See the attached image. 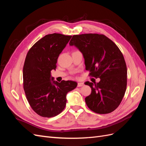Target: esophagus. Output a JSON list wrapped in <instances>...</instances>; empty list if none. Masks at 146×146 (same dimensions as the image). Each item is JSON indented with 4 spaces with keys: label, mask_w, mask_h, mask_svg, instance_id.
Listing matches in <instances>:
<instances>
[{
    "label": "esophagus",
    "mask_w": 146,
    "mask_h": 146,
    "mask_svg": "<svg viewBox=\"0 0 146 146\" xmlns=\"http://www.w3.org/2000/svg\"><path fill=\"white\" fill-rule=\"evenodd\" d=\"M84 85L83 84V83H78V84H77V86L78 87H80V86H82L83 85Z\"/></svg>",
    "instance_id": "obj_1"
}]
</instances>
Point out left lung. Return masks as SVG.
Returning <instances> with one entry per match:
<instances>
[{
    "instance_id": "obj_1",
    "label": "left lung",
    "mask_w": 146,
    "mask_h": 146,
    "mask_svg": "<svg viewBox=\"0 0 146 146\" xmlns=\"http://www.w3.org/2000/svg\"><path fill=\"white\" fill-rule=\"evenodd\" d=\"M69 44L82 53L90 76L100 78L99 83H85L91 88L85 98L88 107L98 114L111 113L120 105L127 88V69L121 51L102 34L74 35Z\"/></svg>"
}]
</instances>
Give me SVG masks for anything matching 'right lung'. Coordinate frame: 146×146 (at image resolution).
<instances>
[{
    "instance_id": "right-lung-1",
    "label": "right lung",
    "mask_w": 146,
    "mask_h": 146,
    "mask_svg": "<svg viewBox=\"0 0 146 146\" xmlns=\"http://www.w3.org/2000/svg\"><path fill=\"white\" fill-rule=\"evenodd\" d=\"M72 36L46 35L27 52L23 67V87L31 108L38 115L52 117L63 111L66 94L77 87L74 81L53 80L50 72L56 68L58 56Z\"/></svg>"
}]
</instances>
